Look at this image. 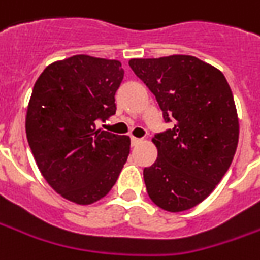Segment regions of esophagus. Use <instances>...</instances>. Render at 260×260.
I'll return each instance as SVG.
<instances>
[{
	"mask_svg": "<svg viewBox=\"0 0 260 260\" xmlns=\"http://www.w3.org/2000/svg\"><path fill=\"white\" fill-rule=\"evenodd\" d=\"M131 142H132V145H134V146H137V145L142 144V142H144V139H141V138L132 137V138H131Z\"/></svg>",
	"mask_w": 260,
	"mask_h": 260,
	"instance_id": "obj_1",
	"label": "esophagus"
}]
</instances>
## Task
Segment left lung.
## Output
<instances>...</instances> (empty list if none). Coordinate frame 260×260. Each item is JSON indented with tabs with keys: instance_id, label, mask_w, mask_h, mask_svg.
<instances>
[{
	"instance_id": "obj_1",
	"label": "left lung",
	"mask_w": 260,
	"mask_h": 260,
	"mask_svg": "<svg viewBox=\"0 0 260 260\" xmlns=\"http://www.w3.org/2000/svg\"><path fill=\"white\" fill-rule=\"evenodd\" d=\"M129 67L151 89L164 118L175 123L155 135L158 158L144 169L146 192L168 212L199 205L232 164L239 119L225 75L192 55L132 58Z\"/></svg>"
}]
</instances>
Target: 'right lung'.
I'll return each instance as SVG.
<instances>
[{
	"mask_svg": "<svg viewBox=\"0 0 260 260\" xmlns=\"http://www.w3.org/2000/svg\"><path fill=\"white\" fill-rule=\"evenodd\" d=\"M122 63L78 54L49 63L28 102L26 139L48 185L77 205L108 195L128 159L129 137L96 129L115 114Z\"/></svg>",
	"mask_w": 260,
	"mask_h": 260,
	"instance_id": "obj_1",
	"label": "right lung"
}]
</instances>
